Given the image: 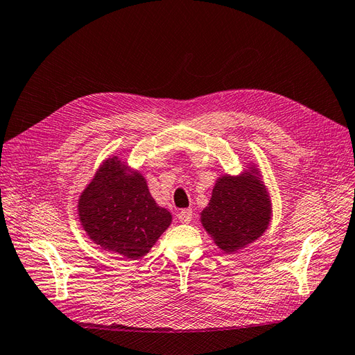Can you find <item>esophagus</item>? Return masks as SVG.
<instances>
[{
	"label": "esophagus",
	"mask_w": 355,
	"mask_h": 355,
	"mask_svg": "<svg viewBox=\"0 0 355 355\" xmlns=\"http://www.w3.org/2000/svg\"><path fill=\"white\" fill-rule=\"evenodd\" d=\"M178 218H179V221L183 223V224L191 223V220H192V209H189V208L182 209V211L179 212V214H178Z\"/></svg>",
	"instance_id": "esophagus-1"
}]
</instances>
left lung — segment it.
Masks as SVG:
<instances>
[{"mask_svg":"<svg viewBox=\"0 0 355 355\" xmlns=\"http://www.w3.org/2000/svg\"><path fill=\"white\" fill-rule=\"evenodd\" d=\"M271 221V201L257 168L217 179L201 223L214 243L233 253L261 237Z\"/></svg>","mask_w":355,"mask_h":355,"instance_id":"left-lung-1","label":"left lung"}]
</instances>
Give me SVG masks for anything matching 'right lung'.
I'll list each match as a JSON object with an SVG mask.
<instances>
[{"instance_id":"right-lung-1","label":"right lung","mask_w":355,"mask_h":355,"mask_svg":"<svg viewBox=\"0 0 355 355\" xmlns=\"http://www.w3.org/2000/svg\"><path fill=\"white\" fill-rule=\"evenodd\" d=\"M84 232L96 245L138 259L157 242L172 214L157 205L144 176L130 172L116 155L103 162L78 200Z\"/></svg>"}]
</instances>
